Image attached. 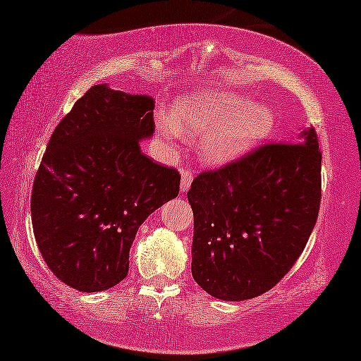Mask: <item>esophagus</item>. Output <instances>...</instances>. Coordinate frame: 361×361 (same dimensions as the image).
<instances>
[{"label": "esophagus", "instance_id": "1", "mask_svg": "<svg viewBox=\"0 0 361 361\" xmlns=\"http://www.w3.org/2000/svg\"><path fill=\"white\" fill-rule=\"evenodd\" d=\"M192 180H193V173L190 169H182L180 171V192L184 193L187 192L188 188L192 185Z\"/></svg>", "mask_w": 361, "mask_h": 361}]
</instances>
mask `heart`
<instances>
[{
	"instance_id": "obj_1",
	"label": "heart",
	"mask_w": 361,
	"mask_h": 361,
	"mask_svg": "<svg viewBox=\"0 0 361 361\" xmlns=\"http://www.w3.org/2000/svg\"><path fill=\"white\" fill-rule=\"evenodd\" d=\"M166 137H198L200 154L209 163H226L250 152L271 134L274 114L240 93L221 88L190 93L174 104L171 121L161 118Z\"/></svg>"
}]
</instances>
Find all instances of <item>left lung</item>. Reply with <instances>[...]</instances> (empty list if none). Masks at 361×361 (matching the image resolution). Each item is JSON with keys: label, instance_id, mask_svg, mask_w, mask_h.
Segmentation results:
<instances>
[{"label": "left lung", "instance_id": "1", "mask_svg": "<svg viewBox=\"0 0 361 361\" xmlns=\"http://www.w3.org/2000/svg\"><path fill=\"white\" fill-rule=\"evenodd\" d=\"M295 142L268 143L192 182V276L209 295H262L302 255L318 219L321 152L313 127Z\"/></svg>", "mask_w": 361, "mask_h": 361}]
</instances>
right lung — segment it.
<instances>
[{
  "instance_id": "1",
  "label": "right lung",
  "mask_w": 361,
  "mask_h": 361,
  "mask_svg": "<svg viewBox=\"0 0 361 361\" xmlns=\"http://www.w3.org/2000/svg\"><path fill=\"white\" fill-rule=\"evenodd\" d=\"M153 109L152 97L93 85L49 138L33 180V234L48 268L77 290L119 284L138 227L179 195V173L140 149Z\"/></svg>"
}]
</instances>
